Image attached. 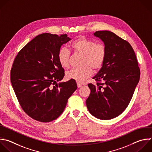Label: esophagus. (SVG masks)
Here are the masks:
<instances>
[{
  "label": "esophagus",
  "instance_id": "1",
  "mask_svg": "<svg viewBox=\"0 0 152 152\" xmlns=\"http://www.w3.org/2000/svg\"><path fill=\"white\" fill-rule=\"evenodd\" d=\"M82 85L80 83H79V82H77V87H78V88L81 87V86H82Z\"/></svg>",
  "mask_w": 152,
  "mask_h": 152
}]
</instances>
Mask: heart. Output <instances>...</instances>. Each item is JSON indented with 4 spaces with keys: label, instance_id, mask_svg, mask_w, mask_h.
Returning a JSON list of instances; mask_svg holds the SVG:
<instances>
[{
    "label": "heart",
    "instance_id": "heart-1",
    "mask_svg": "<svg viewBox=\"0 0 152 152\" xmlns=\"http://www.w3.org/2000/svg\"><path fill=\"white\" fill-rule=\"evenodd\" d=\"M73 51L83 56L82 69H73L66 73L69 79H73L77 82H82L92 74V69L97 70L102 67L106 58V49L104 43L96 42L87 39L84 37H79L71 44ZM70 53L65 48H61L58 51V60L64 68L69 65Z\"/></svg>",
    "mask_w": 152,
    "mask_h": 152
}]
</instances>
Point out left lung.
Listing matches in <instances>:
<instances>
[{"label":"left lung","mask_w":152,"mask_h":152,"mask_svg":"<svg viewBox=\"0 0 152 152\" xmlns=\"http://www.w3.org/2000/svg\"><path fill=\"white\" fill-rule=\"evenodd\" d=\"M94 36L106 49L104 62L92 79L104 83L88 84L91 93L86 104L89 113L102 120L120 115L127 107L139 82L140 70L131 45L114 33L97 31Z\"/></svg>","instance_id":"obj_1"}]
</instances>
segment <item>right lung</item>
<instances>
[{"label": "right lung", "instance_id": "add662e5", "mask_svg": "<svg viewBox=\"0 0 152 152\" xmlns=\"http://www.w3.org/2000/svg\"><path fill=\"white\" fill-rule=\"evenodd\" d=\"M71 39L67 34H39L14 60L11 71L12 86L22 109L33 119L42 122L56 119L77 88L73 79L57 83L64 76L58 51Z\"/></svg>", "mask_w": 152, "mask_h": 152}]
</instances>
